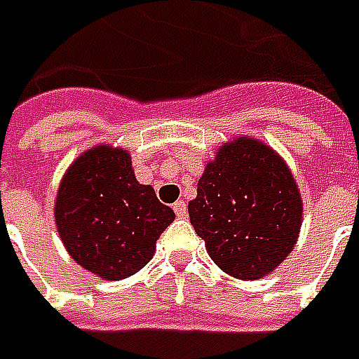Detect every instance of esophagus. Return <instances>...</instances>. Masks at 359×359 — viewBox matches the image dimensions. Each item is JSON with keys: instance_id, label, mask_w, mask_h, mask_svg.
<instances>
[{"instance_id": "1", "label": "esophagus", "mask_w": 359, "mask_h": 359, "mask_svg": "<svg viewBox=\"0 0 359 359\" xmlns=\"http://www.w3.org/2000/svg\"><path fill=\"white\" fill-rule=\"evenodd\" d=\"M173 212H175L177 217H186L187 215L186 201H175V203H173Z\"/></svg>"}]
</instances>
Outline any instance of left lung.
Segmentation results:
<instances>
[{"label": "left lung", "mask_w": 359, "mask_h": 359, "mask_svg": "<svg viewBox=\"0 0 359 359\" xmlns=\"http://www.w3.org/2000/svg\"><path fill=\"white\" fill-rule=\"evenodd\" d=\"M187 212L217 268L240 280H257L278 268L302 226L292 173L255 140H236L217 151Z\"/></svg>", "instance_id": "obj_1"}]
</instances>
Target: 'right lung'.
Returning a JSON list of instances; mask_svg holds the SVG:
<instances>
[{
	"mask_svg": "<svg viewBox=\"0 0 359 359\" xmlns=\"http://www.w3.org/2000/svg\"><path fill=\"white\" fill-rule=\"evenodd\" d=\"M173 217L154 187L135 180L130 156L107 145L77 159L55 201L63 245L81 268L105 280H123L144 268Z\"/></svg>",
	"mask_w": 359,
	"mask_h": 359,
	"instance_id": "add662e5",
	"label": "right lung"
}]
</instances>
